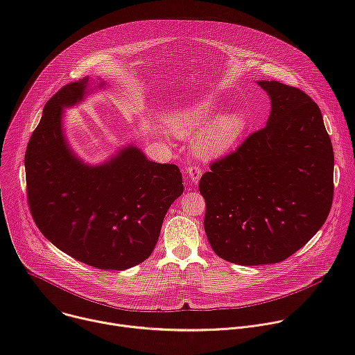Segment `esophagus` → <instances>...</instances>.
<instances>
[{
    "label": "esophagus",
    "mask_w": 355,
    "mask_h": 355,
    "mask_svg": "<svg viewBox=\"0 0 355 355\" xmlns=\"http://www.w3.org/2000/svg\"><path fill=\"white\" fill-rule=\"evenodd\" d=\"M200 175H202V171H200L199 167H188L185 170V177L189 181V184H192V185L198 184Z\"/></svg>",
    "instance_id": "obj_1"
}]
</instances>
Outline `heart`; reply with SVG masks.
<instances>
[{
  "instance_id": "heart-1",
  "label": "heart",
  "mask_w": 355,
  "mask_h": 355,
  "mask_svg": "<svg viewBox=\"0 0 355 355\" xmlns=\"http://www.w3.org/2000/svg\"><path fill=\"white\" fill-rule=\"evenodd\" d=\"M218 110L215 98L200 96L174 110L167 116V126L178 137H195V155L202 160H214L232 150L245 130L240 112L216 114Z\"/></svg>"
}]
</instances>
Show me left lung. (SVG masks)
<instances>
[{
  "label": "left lung",
  "mask_w": 355,
  "mask_h": 355,
  "mask_svg": "<svg viewBox=\"0 0 355 355\" xmlns=\"http://www.w3.org/2000/svg\"><path fill=\"white\" fill-rule=\"evenodd\" d=\"M257 84L271 101L266 126L199 181L211 247L239 266L275 264L305 245L326 222L334 189L319 107L295 87Z\"/></svg>",
  "instance_id": "8db88e82"
}]
</instances>
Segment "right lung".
<instances>
[{
  "instance_id": "1",
  "label": "right lung",
  "mask_w": 355,
  "mask_h": 355,
  "mask_svg": "<svg viewBox=\"0 0 355 355\" xmlns=\"http://www.w3.org/2000/svg\"><path fill=\"white\" fill-rule=\"evenodd\" d=\"M107 87L84 77L47 101L26 147L25 171L42 234L84 264L122 271L150 257L184 185L177 166L150 162L135 141L96 164L73 150L63 114Z\"/></svg>"
}]
</instances>
